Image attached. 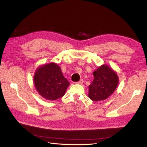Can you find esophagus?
Instances as JSON below:
<instances>
[{"instance_id":"1","label":"esophagus","mask_w":147,"mask_h":147,"mask_svg":"<svg viewBox=\"0 0 147 147\" xmlns=\"http://www.w3.org/2000/svg\"><path fill=\"white\" fill-rule=\"evenodd\" d=\"M83 83V79H81L79 82H76V83H77V84H82Z\"/></svg>"}]
</instances>
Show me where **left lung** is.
Returning a JSON list of instances; mask_svg holds the SVG:
<instances>
[{"mask_svg": "<svg viewBox=\"0 0 147 147\" xmlns=\"http://www.w3.org/2000/svg\"><path fill=\"white\" fill-rule=\"evenodd\" d=\"M94 80L89 86V97L95 102L104 100L112 94L119 83L117 75L103 65L94 72Z\"/></svg>", "mask_w": 147, "mask_h": 147, "instance_id": "left-lung-1", "label": "left lung"}]
</instances>
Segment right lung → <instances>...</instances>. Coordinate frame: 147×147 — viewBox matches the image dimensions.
<instances>
[{"label":"right lung","instance_id":"right-lung-1","mask_svg":"<svg viewBox=\"0 0 147 147\" xmlns=\"http://www.w3.org/2000/svg\"><path fill=\"white\" fill-rule=\"evenodd\" d=\"M34 84L39 94L44 98L54 100L65 94L69 82L64 77L58 65L50 63L37 69Z\"/></svg>","mask_w":147,"mask_h":147}]
</instances>
